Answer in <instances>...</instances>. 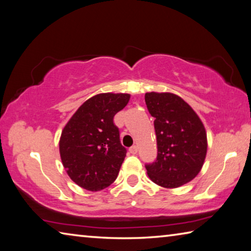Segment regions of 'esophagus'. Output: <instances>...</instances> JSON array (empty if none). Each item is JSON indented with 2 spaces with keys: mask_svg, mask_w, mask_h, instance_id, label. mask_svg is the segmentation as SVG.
Returning <instances> with one entry per match:
<instances>
[{
  "mask_svg": "<svg viewBox=\"0 0 251 251\" xmlns=\"http://www.w3.org/2000/svg\"><path fill=\"white\" fill-rule=\"evenodd\" d=\"M129 152L131 153V154H137V153H138V147L137 146H132V147L129 149Z\"/></svg>",
  "mask_w": 251,
  "mask_h": 251,
  "instance_id": "esophagus-1",
  "label": "esophagus"
}]
</instances>
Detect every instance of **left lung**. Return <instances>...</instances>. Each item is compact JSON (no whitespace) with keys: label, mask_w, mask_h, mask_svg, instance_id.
Wrapping results in <instances>:
<instances>
[{"label":"left lung","mask_w":251,"mask_h":251,"mask_svg":"<svg viewBox=\"0 0 251 251\" xmlns=\"http://www.w3.org/2000/svg\"><path fill=\"white\" fill-rule=\"evenodd\" d=\"M149 112L154 118L157 155L146 164L157 185L175 188L200 173L207 152V137L201 119L181 97L170 92H147Z\"/></svg>","instance_id":"1"}]
</instances>
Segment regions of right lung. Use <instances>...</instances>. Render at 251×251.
Here are the masks:
<instances>
[{"label": "right lung", "mask_w": 251, "mask_h": 251, "mask_svg": "<svg viewBox=\"0 0 251 251\" xmlns=\"http://www.w3.org/2000/svg\"><path fill=\"white\" fill-rule=\"evenodd\" d=\"M128 94H100L83 102L61 132V162L73 181L88 191L112 184L125 161L113 118L129 102Z\"/></svg>", "instance_id": "obj_1"}]
</instances>
